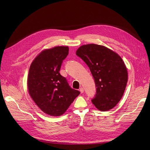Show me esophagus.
I'll list each match as a JSON object with an SVG mask.
<instances>
[{"label":"esophagus","mask_w":150,"mask_h":150,"mask_svg":"<svg viewBox=\"0 0 150 150\" xmlns=\"http://www.w3.org/2000/svg\"><path fill=\"white\" fill-rule=\"evenodd\" d=\"M79 91H80V92H81V93H83L84 92V89H83V88H80Z\"/></svg>","instance_id":"esophagus-1"}]
</instances>
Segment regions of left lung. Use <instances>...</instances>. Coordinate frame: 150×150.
<instances>
[{
    "mask_svg": "<svg viewBox=\"0 0 150 150\" xmlns=\"http://www.w3.org/2000/svg\"><path fill=\"white\" fill-rule=\"evenodd\" d=\"M76 54L89 67L95 81L96 93L92 103L100 111H107L121 100L128 81L127 67L119 54L97 44L81 46Z\"/></svg>",
    "mask_w": 150,
    "mask_h": 150,
    "instance_id": "1",
    "label": "left lung"
}]
</instances>
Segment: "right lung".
I'll return each mask as SVG.
<instances>
[{
  "label": "right lung",
  "mask_w": 150,
  "mask_h": 150,
  "mask_svg": "<svg viewBox=\"0 0 150 150\" xmlns=\"http://www.w3.org/2000/svg\"><path fill=\"white\" fill-rule=\"evenodd\" d=\"M69 54V47H55L42 51L31 63L27 84L31 97L47 114H64L80 92L70 88L59 74L62 63Z\"/></svg>",
  "instance_id": "right-lung-1"
}]
</instances>
